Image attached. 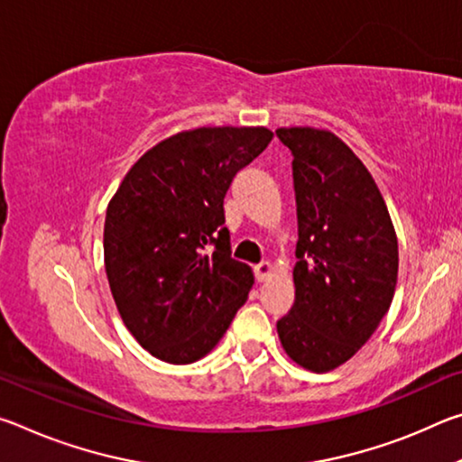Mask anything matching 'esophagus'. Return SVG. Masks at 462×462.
Here are the masks:
<instances>
[{"instance_id":"34e87169","label":"esophagus","mask_w":462,"mask_h":462,"mask_svg":"<svg viewBox=\"0 0 462 462\" xmlns=\"http://www.w3.org/2000/svg\"><path fill=\"white\" fill-rule=\"evenodd\" d=\"M271 275H273V264L269 261H263L254 267V277L256 281H261V283L263 281H267Z\"/></svg>"}]
</instances>
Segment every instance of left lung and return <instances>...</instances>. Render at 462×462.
<instances>
[{"label":"left lung","mask_w":462,"mask_h":462,"mask_svg":"<svg viewBox=\"0 0 462 462\" xmlns=\"http://www.w3.org/2000/svg\"><path fill=\"white\" fill-rule=\"evenodd\" d=\"M293 154L297 203L295 303L277 322L283 350L303 369L334 371L387 314L397 285V236L363 161L328 130L279 128Z\"/></svg>","instance_id":"obj_1"}]
</instances>
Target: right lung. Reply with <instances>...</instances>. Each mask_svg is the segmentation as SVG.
<instances>
[{
    "mask_svg": "<svg viewBox=\"0 0 462 462\" xmlns=\"http://www.w3.org/2000/svg\"><path fill=\"white\" fill-rule=\"evenodd\" d=\"M271 140L264 126L183 130L140 156L107 203L104 261L116 308L161 361H199L248 300L253 269L230 256L224 198Z\"/></svg>",
    "mask_w": 462,
    "mask_h": 462,
    "instance_id": "right-lung-1",
    "label": "right lung"
}]
</instances>
